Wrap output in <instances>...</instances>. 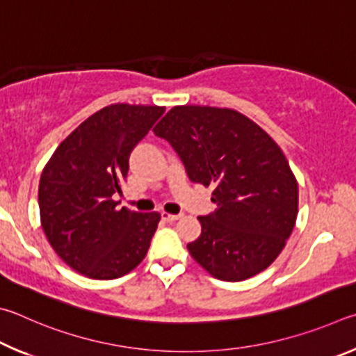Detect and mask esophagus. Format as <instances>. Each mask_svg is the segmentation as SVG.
<instances>
[{"label":"esophagus","mask_w":356,"mask_h":356,"mask_svg":"<svg viewBox=\"0 0 356 356\" xmlns=\"http://www.w3.org/2000/svg\"><path fill=\"white\" fill-rule=\"evenodd\" d=\"M183 214H168V213H161V219L164 222H175L178 220Z\"/></svg>","instance_id":"34e87169"}]
</instances>
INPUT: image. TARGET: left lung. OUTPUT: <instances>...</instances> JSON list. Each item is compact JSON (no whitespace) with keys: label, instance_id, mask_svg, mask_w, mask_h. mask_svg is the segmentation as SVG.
Segmentation results:
<instances>
[{"label":"left lung","instance_id":"left-lung-1","mask_svg":"<svg viewBox=\"0 0 356 356\" xmlns=\"http://www.w3.org/2000/svg\"><path fill=\"white\" fill-rule=\"evenodd\" d=\"M192 183L214 186V213L200 216V238L188 250L222 282L267 269L296 225L298 186L272 137L233 109L175 106L154 127Z\"/></svg>","mask_w":356,"mask_h":356}]
</instances>
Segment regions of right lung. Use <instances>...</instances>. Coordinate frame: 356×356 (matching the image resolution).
Returning a JSON list of instances; mask_svg holds the SVG:
<instances>
[{
    "mask_svg": "<svg viewBox=\"0 0 356 356\" xmlns=\"http://www.w3.org/2000/svg\"><path fill=\"white\" fill-rule=\"evenodd\" d=\"M165 108L111 104L56 148L40 177L42 228L65 264L93 280L127 275L142 263L158 213L115 211L129 154Z\"/></svg>",
    "mask_w": 356,
    "mask_h": 356,
    "instance_id": "1",
    "label": "right lung"
}]
</instances>
